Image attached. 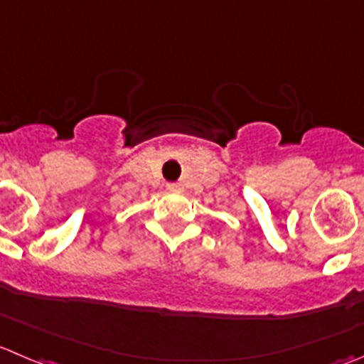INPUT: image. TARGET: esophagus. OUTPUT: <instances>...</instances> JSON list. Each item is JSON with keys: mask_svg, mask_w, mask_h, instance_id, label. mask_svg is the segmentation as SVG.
Wrapping results in <instances>:
<instances>
[{"mask_svg": "<svg viewBox=\"0 0 364 364\" xmlns=\"http://www.w3.org/2000/svg\"><path fill=\"white\" fill-rule=\"evenodd\" d=\"M167 190H171V192H179L181 186H179L178 183H171V185H167Z\"/></svg>", "mask_w": 364, "mask_h": 364, "instance_id": "esophagus-1", "label": "esophagus"}]
</instances>
